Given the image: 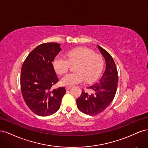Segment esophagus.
<instances>
[{"instance_id":"obj_1","label":"esophagus","mask_w":148,"mask_h":148,"mask_svg":"<svg viewBox=\"0 0 148 148\" xmlns=\"http://www.w3.org/2000/svg\"><path fill=\"white\" fill-rule=\"evenodd\" d=\"M65 88L66 90H69V89H70L71 88V86H66Z\"/></svg>"}]
</instances>
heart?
<instances>
[{
  "instance_id": "1",
  "label": "heart",
  "mask_w": 148,
  "mask_h": 148,
  "mask_svg": "<svg viewBox=\"0 0 148 148\" xmlns=\"http://www.w3.org/2000/svg\"><path fill=\"white\" fill-rule=\"evenodd\" d=\"M67 57L68 59L58 56L53 62L56 73L60 75L69 71L71 64H75V71L66 75L61 80L62 84L66 86L80 83L84 79L87 82L92 81L101 74L104 66V60L101 56L88 48L73 49L67 53Z\"/></svg>"
}]
</instances>
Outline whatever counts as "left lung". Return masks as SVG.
Wrapping results in <instances>:
<instances>
[{"label":"left lung","mask_w":148,"mask_h":148,"mask_svg":"<svg viewBox=\"0 0 148 148\" xmlns=\"http://www.w3.org/2000/svg\"><path fill=\"white\" fill-rule=\"evenodd\" d=\"M106 60V68L99 81L82 90L77 99L78 109L89 115H96L104 111L113 101L117 91L119 77L113 58L105 49L97 46Z\"/></svg>","instance_id":"left-lung-1"}]
</instances>
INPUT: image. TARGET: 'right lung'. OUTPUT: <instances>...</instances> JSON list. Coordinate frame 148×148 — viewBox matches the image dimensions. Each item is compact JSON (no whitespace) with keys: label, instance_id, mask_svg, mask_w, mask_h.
<instances>
[{"label":"right lung","instance_id":"obj_1","mask_svg":"<svg viewBox=\"0 0 148 148\" xmlns=\"http://www.w3.org/2000/svg\"><path fill=\"white\" fill-rule=\"evenodd\" d=\"M56 42L37 46L26 58L21 67L20 85L22 96L29 109L38 115L49 116L59 109L64 87L52 89L59 82L53 62L61 51Z\"/></svg>","mask_w":148,"mask_h":148}]
</instances>
